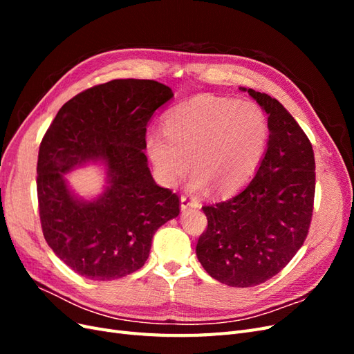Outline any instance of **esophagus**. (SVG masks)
<instances>
[{"label": "esophagus", "mask_w": 354, "mask_h": 354, "mask_svg": "<svg viewBox=\"0 0 354 354\" xmlns=\"http://www.w3.org/2000/svg\"><path fill=\"white\" fill-rule=\"evenodd\" d=\"M199 207V202L194 198H189V196H181L180 199V208L181 211L189 209V208H198Z\"/></svg>", "instance_id": "34e87169"}]
</instances>
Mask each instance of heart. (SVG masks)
Returning <instances> with one entry per match:
<instances>
[{"instance_id":"b5f03b06","label":"heart","mask_w":354,"mask_h":354,"mask_svg":"<svg viewBox=\"0 0 354 354\" xmlns=\"http://www.w3.org/2000/svg\"><path fill=\"white\" fill-rule=\"evenodd\" d=\"M164 133L146 137V152L160 185L176 186L192 167V192L212 186L217 194H230L259 168L270 128L252 102L201 94L167 113Z\"/></svg>"}]
</instances>
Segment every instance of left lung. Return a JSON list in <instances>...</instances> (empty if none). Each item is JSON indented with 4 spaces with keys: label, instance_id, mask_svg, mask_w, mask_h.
<instances>
[{
    "label": "left lung",
    "instance_id": "obj_1",
    "mask_svg": "<svg viewBox=\"0 0 354 354\" xmlns=\"http://www.w3.org/2000/svg\"><path fill=\"white\" fill-rule=\"evenodd\" d=\"M267 113L270 137L255 176L236 195L202 207L208 227L196 257L218 282L250 288L279 273L301 248L315 199L312 143L283 106L246 90Z\"/></svg>",
    "mask_w": 354,
    "mask_h": 354
}]
</instances>
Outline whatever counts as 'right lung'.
Instances as JSON below:
<instances>
[{"mask_svg":"<svg viewBox=\"0 0 354 354\" xmlns=\"http://www.w3.org/2000/svg\"><path fill=\"white\" fill-rule=\"evenodd\" d=\"M174 97L152 80H113L57 112L38 153L37 190L44 238L59 259L91 281H112L146 263L155 232L176 218L178 196L155 183L146 127ZM88 163L105 169L99 196L84 198L66 176Z\"/></svg>","mask_w":354,"mask_h":354,"instance_id":"obj_1","label":"right lung"}]
</instances>
